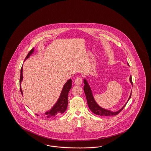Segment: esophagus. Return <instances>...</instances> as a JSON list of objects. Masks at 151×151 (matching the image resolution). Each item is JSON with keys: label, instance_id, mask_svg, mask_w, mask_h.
<instances>
[{"label": "esophagus", "instance_id": "obj_1", "mask_svg": "<svg viewBox=\"0 0 151 151\" xmlns=\"http://www.w3.org/2000/svg\"><path fill=\"white\" fill-rule=\"evenodd\" d=\"M81 83H82V79H81V78H78L77 79L75 80V84L76 85L80 86V85H81Z\"/></svg>", "mask_w": 151, "mask_h": 151}]
</instances>
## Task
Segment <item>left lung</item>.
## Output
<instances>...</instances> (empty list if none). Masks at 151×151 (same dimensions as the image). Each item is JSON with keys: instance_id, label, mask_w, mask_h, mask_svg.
<instances>
[{"instance_id": "obj_1", "label": "left lung", "mask_w": 151, "mask_h": 151, "mask_svg": "<svg viewBox=\"0 0 151 151\" xmlns=\"http://www.w3.org/2000/svg\"><path fill=\"white\" fill-rule=\"evenodd\" d=\"M128 65H129V63H127ZM129 81L132 84V78H131V75L129 77ZM84 92L86 94V101H87V104L89 106V109L91 110V111L92 113H93L94 114H95L96 115H100V116H111V115H115L118 114L123 109V108L125 107L126 105L127 104V103L128 102V101H129L131 96V92L129 95V98L128 99V100L127 101V102L124 104V105L122 107L121 109H119V110H118L117 111H111L110 110H109L107 109H104V108H101L100 106L96 102V101L94 100L93 96V93L92 92V89L91 88V86H89L88 81L86 80V78L84 79Z\"/></svg>"}]
</instances>
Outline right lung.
I'll use <instances>...</instances> for the list:
<instances>
[{
  "label": "right lung",
  "mask_w": 151,
  "mask_h": 151,
  "mask_svg": "<svg viewBox=\"0 0 151 151\" xmlns=\"http://www.w3.org/2000/svg\"><path fill=\"white\" fill-rule=\"evenodd\" d=\"M35 49L33 48L29 51L25 60L29 58V57L33 53ZM22 80H23V75H22V66L21 72H20V89L22 95L23 93H22V91L21 88V83ZM71 86H72V80L70 79L67 81V82L63 86L62 92L59 97V99H58L57 102L54 104V105L52 106V108H51L49 111H47L45 113V114L47 115V118L54 117L65 113L68 105V94L71 88Z\"/></svg>",
  "instance_id": "add662e5"
}]
</instances>
